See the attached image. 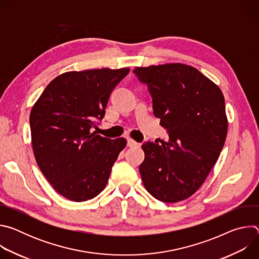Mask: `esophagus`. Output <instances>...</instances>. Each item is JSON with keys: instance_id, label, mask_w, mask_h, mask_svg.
<instances>
[{"instance_id": "34e87169", "label": "esophagus", "mask_w": 259, "mask_h": 259, "mask_svg": "<svg viewBox=\"0 0 259 259\" xmlns=\"http://www.w3.org/2000/svg\"><path fill=\"white\" fill-rule=\"evenodd\" d=\"M127 145H128L129 147H135V146H138L139 143L136 142V141H134L133 139H128V140H127Z\"/></svg>"}]
</instances>
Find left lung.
I'll return each mask as SVG.
<instances>
[{
    "label": "left lung",
    "instance_id": "1",
    "mask_svg": "<svg viewBox=\"0 0 259 259\" xmlns=\"http://www.w3.org/2000/svg\"><path fill=\"white\" fill-rule=\"evenodd\" d=\"M149 89L155 117L168 140L142 144L143 186L154 198L176 203L194 195L215 165L226 142L228 119L223 92L197 68L168 63L136 67Z\"/></svg>",
    "mask_w": 259,
    "mask_h": 259
}]
</instances>
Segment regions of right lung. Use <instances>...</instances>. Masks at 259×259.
<instances>
[{
    "label": "right lung",
    "instance_id": "obj_1",
    "mask_svg": "<svg viewBox=\"0 0 259 259\" xmlns=\"http://www.w3.org/2000/svg\"><path fill=\"white\" fill-rule=\"evenodd\" d=\"M129 71L64 72L48 84L31 108L36 164L53 189L70 201L84 202L99 195L127 144L125 138L109 139L91 130L104 117L110 93Z\"/></svg>",
    "mask_w": 259,
    "mask_h": 259
}]
</instances>
